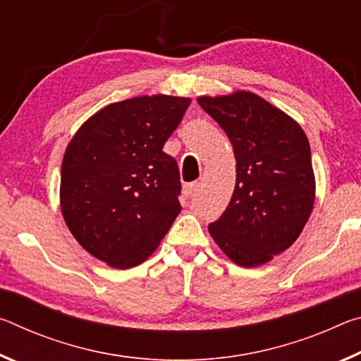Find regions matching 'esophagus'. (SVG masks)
Wrapping results in <instances>:
<instances>
[{"label":"esophagus","mask_w":361,"mask_h":361,"mask_svg":"<svg viewBox=\"0 0 361 361\" xmlns=\"http://www.w3.org/2000/svg\"><path fill=\"white\" fill-rule=\"evenodd\" d=\"M199 188V183L197 181H192V183H188V185H185V188H183V192H185L186 197H191V195L197 191Z\"/></svg>","instance_id":"obj_1"}]
</instances>
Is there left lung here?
<instances>
[{
    "label": "left lung",
    "mask_w": 361,
    "mask_h": 361,
    "mask_svg": "<svg viewBox=\"0 0 361 361\" xmlns=\"http://www.w3.org/2000/svg\"><path fill=\"white\" fill-rule=\"evenodd\" d=\"M197 103L226 132L237 162L231 202L210 234L235 264H266L295 243L312 212L309 140L288 114L245 90Z\"/></svg>",
    "instance_id": "left-lung-1"
}]
</instances>
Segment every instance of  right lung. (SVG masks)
Here are the masks:
<instances>
[{
    "mask_svg": "<svg viewBox=\"0 0 361 361\" xmlns=\"http://www.w3.org/2000/svg\"><path fill=\"white\" fill-rule=\"evenodd\" d=\"M189 103L170 95L111 103L66 146L62 215L79 245L108 266L142 264L178 216V164L162 148Z\"/></svg>",
    "mask_w": 361,
    "mask_h": 361,
    "instance_id": "obj_1",
    "label": "right lung"
}]
</instances>
